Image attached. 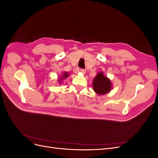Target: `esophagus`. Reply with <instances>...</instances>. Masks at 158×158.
Returning a JSON list of instances; mask_svg holds the SVG:
<instances>
[{
	"instance_id": "34e87169",
	"label": "esophagus",
	"mask_w": 158,
	"mask_h": 158,
	"mask_svg": "<svg viewBox=\"0 0 158 158\" xmlns=\"http://www.w3.org/2000/svg\"><path fill=\"white\" fill-rule=\"evenodd\" d=\"M80 72H81V73H82V74H85V72H86V71H85V69H80Z\"/></svg>"
}]
</instances>
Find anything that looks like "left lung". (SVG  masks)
Segmentation results:
<instances>
[{
    "label": "left lung",
    "mask_w": 158,
    "mask_h": 158,
    "mask_svg": "<svg viewBox=\"0 0 158 158\" xmlns=\"http://www.w3.org/2000/svg\"><path fill=\"white\" fill-rule=\"evenodd\" d=\"M112 88L111 82L102 72L98 73L93 80V89L98 95H105L109 93Z\"/></svg>",
    "instance_id": "1"
}]
</instances>
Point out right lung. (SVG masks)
Instances as JSON below:
<instances>
[{
  "mask_svg": "<svg viewBox=\"0 0 158 158\" xmlns=\"http://www.w3.org/2000/svg\"><path fill=\"white\" fill-rule=\"evenodd\" d=\"M62 75H63V76H62L61 77H60V78H59V82L60 84H61V82H62L61 81H62V80H64V79L66 78H67L68 76H69V74H68V73H64Z\"/></svg>",
  "mask_w": 158,
  "mask_h": 158,
  "instance_id": "add662e5",
  "label": "right lung"
}]
</instances>
